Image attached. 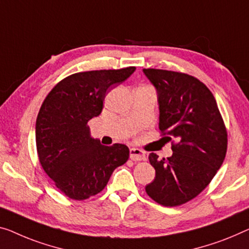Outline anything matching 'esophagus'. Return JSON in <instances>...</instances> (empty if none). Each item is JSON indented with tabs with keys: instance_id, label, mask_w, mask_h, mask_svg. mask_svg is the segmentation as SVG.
<instances>
[{
	"instance_id": "1",
	"label": "esophagus",
	"mask_w": 249,
	"mask_h": 249,
	"mask_svg": "<svg viewBox=\"0 0 249 249\" xmlns=\"http://www.w3.org/2000/svg\"><path fill=\"white\" fill-rule=\"evenodd\" d=\"M129 158L133 161H143L145 160V153L142 150H140V148L132 147L129 150Z\"/></svg>"
}]
</instances>
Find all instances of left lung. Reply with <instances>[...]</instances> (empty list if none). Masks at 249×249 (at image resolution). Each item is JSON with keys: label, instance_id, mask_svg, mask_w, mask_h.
Listing matches in <instances>:
<instances>
[{"label": "left lung", "instance_id": "8db88e82", "mask_svg": "<svg viewBox=\"0 0 249 249\" xmlns=\"http://www.w3.org/2000/svg\"><path fill=\"white\" fill-rule=\"evenodd\" d=\"M158 91L161 135L172 140V157L148 155L155 169L145 191L165 207L183 205L206 189L225 160L227 129L213 92L196 77L163 69H143Z\"/></svg>", "mask_w": 249, "mask_h": 249}]
</instances>
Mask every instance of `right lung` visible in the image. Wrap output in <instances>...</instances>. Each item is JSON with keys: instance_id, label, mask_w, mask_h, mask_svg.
I'll return each mask as SVG.
<instances>
[{"instance_id": "right-lung-1", "label": "right lung", "mask_w": 249, "mask_h": 249, "mask_svg": "<svg viewBox=\"0 0 249 249\" xmlns=\"http://www.w3.org/2000/svg\"><path fill=\"white\" fill-rule=\"evenodd\" d=\"M91 70L66 77L47 95L36 123L40 164L55 187L72 200H85L106 187L117 166L128 160L124 144L102 145L90 137L87 123L102 113L110 87L135 71Z\"/></svg>"}]
</instances>
